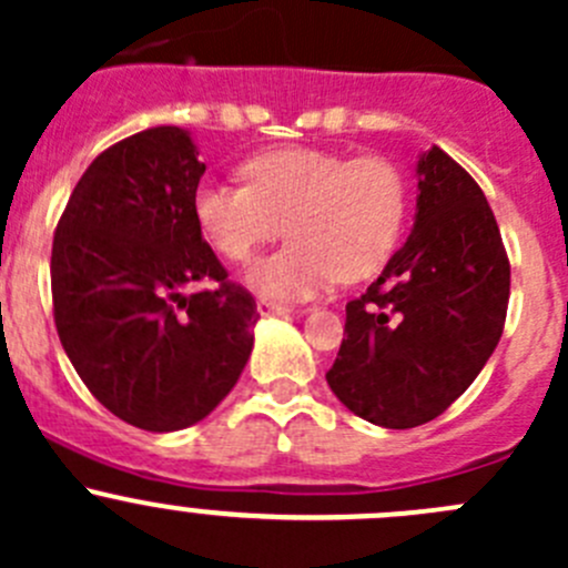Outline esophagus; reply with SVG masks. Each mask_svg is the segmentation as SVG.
I'll return each instance as SVG.
<instances>
[{
	"label": "esophagus",
	"mask_w": 568,
	"mask_h": 568,
	"mask_svg": "<svg viewBox=\"0 0 568 568\" xmlns=\"http://www.w3.org/2000/svg\"><path fill=\"white\" fill-rule=\"evenodd\" d=\"M257 313H261V316H285V313H288V307L280 305V302H272V300H257Z\"/></svg>",
	"instance_id": "obj_1"
}]
</instances>
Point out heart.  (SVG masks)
I'll list each match as a JSON object with an SVG mask.
<instances>
[{"instance_id": "obj_1", "label": "heart", "mask_w": 568, "mask_h": 568, "mask_svg": "<svg viewBox=\"0 0 568 568\" xmlns=\"http://www.w3.org/2000/svg\"><path fill=\"white\" fill-rule=\"evenodd\" d=\"M250 186L203 181L192 194L200 233L244 263L288 227L291 242L257 261L247 283L268 300H305L335 277L354 283L387 261L406 216V183L382 156L280 148L244 164Z\"/></svg>"}]
</instances>
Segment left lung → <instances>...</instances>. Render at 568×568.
I'll use <instances>...</instances> for the list:
<instances>
[{"label": "left lung", "instance_id": "left-lung-1", "mask_svg": "<svg viewBox=\"0 0 568 568\" xmlns=\"http://www.w3.org/2000/svg\"><path fill=\"white\" fill-rule=\"evenodd\" d=\"M409 239L376 283L346 305V332L326 374L363 420L415 428L467 390L503 335L511 266L473 175L443 148L417 159Z\"/></svg>", "mask_w": 568, "mask_h": 568}]
</instances>
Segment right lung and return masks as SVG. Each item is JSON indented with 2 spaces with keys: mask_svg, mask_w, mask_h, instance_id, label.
<instances>
[{
  "mask_svg": "<svg viewBox=\"0 0 568 568\" xmlns=\"http://www.w3.org/2000/svg\"><path fill=\"white\" fill-rule=\"evenodd\" d=\"M203 173L178 125L125 136L79 178L51 244L68 359L112 415L145 432L211 415L242 376L261 318L194 222ZM197 282L212 288L186 295Z\"/></svg>",
  "mask_w": 568,
  "mask_h": 568,
  "instance_id": "right-lung-1",
  "label": "right lung"
}]
</instances>
